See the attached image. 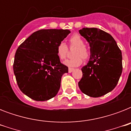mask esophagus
<instances>
[{
    "instance_id": "obj_1",
    "label": "esophagus",
    "mask_w": 131,
    "mask_h": 131,
    "mask_svg": "<svg viewBox=\"0 0 131 131\" xmlns=\"http://www.w3.org/2000/svg\"><path fill=\"white\" fill-rule=\"evenodd\" d=\"M74 71V69L73 68H69V73H71Z\"/></svg>"
}]
</instances>
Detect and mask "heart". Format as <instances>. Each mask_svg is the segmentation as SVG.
Returning <instances> with one entry per match:
<instances>
[{
    "instance_id": "b5f03b06",
    "label": "heart",
    "mask_w": 131,
    "mask_h": 131,
    "mask_svg": "<svg viewBox=\"0 0 131 131\" xmlns=\"http://www.w3.org/2000/svg\"><path fill=\"white\" fill-rule=\"evenodd\" d=\"M70 47H76L74 50L73 55L75 57L66 60L64 64L69 67H77L83 62V58L85 60L89 58V51L84 45V40L78 34H74L69 38ZM57 55L60 60H64L67 57L68 53V47L64 42L58 44Z\"/></svg>"
}]
</instances>
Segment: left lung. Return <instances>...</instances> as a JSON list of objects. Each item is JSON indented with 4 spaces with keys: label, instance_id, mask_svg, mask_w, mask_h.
<instances>
[{
    "label": "left lung",
    "instance_id": "obj_1",
    "mask_svg": "<svg viewBox=\"0 0 131 131\" xmlns=\"http://www.w3.org/2000/svg\"><path fill=\"white\" fill-rule=\"evenodd\" d=\"M80 34L89 43L90 58L82 69L78 85L81 91L91 97H99L114 89L122 71V52L107 32L96 28H84Z\"/></svg>",
    "mask_w": 131,
    "mask_h": 131
}]
</instances>
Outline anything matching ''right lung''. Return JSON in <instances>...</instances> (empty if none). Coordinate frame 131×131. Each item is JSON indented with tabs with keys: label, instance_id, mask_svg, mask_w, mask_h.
<instances>
[{
	"label": "right lung",
	"instance_id": "obj_1",
	"mask_svg": "<svg viewBox=\"0 0 131 131\" xmlns=\"http://www.w3.org/2000/svg\"><path fill=\"white\" fill-rule=\"evenodd\" d=\"M70 32L63 29L39 30L17 48L13 72L20 90L32 99L43 101L57 94L68 67L60 62L56 49Z\"/></svg>",
	"mask_w": 131,
	"mask_h": 131
}]
</instances>
